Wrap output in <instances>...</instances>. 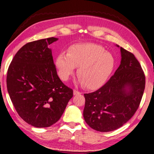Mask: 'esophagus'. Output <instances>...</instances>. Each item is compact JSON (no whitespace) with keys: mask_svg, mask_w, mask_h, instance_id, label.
Instances as JSON below:
<instances>
[{"mask_svg":"<svg viewBox=\"0 0 154 154\" xmlns=\"http://www.w3.org/2000/svg\"><path fill=\"white\" fill-rule=\"evenodd\" d=\"M80 91H78V90H76V89H74V95H79V94H80Z\"/></svg>","mask_w":154,"mask_h":154,"instance_id":"esophagus-1","label":"esophagus"}]
</instances>
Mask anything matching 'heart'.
Masks as SVG:
<instances>
[{"instance_id":"b5f03b06","label":"heart","mask_w":154,"mask_h":154,"mask_svg":"<svg viewBox=\"0 0 154 154\" xmlns=\"http://www.w3.org/2000/svg\"><path fill=\"white\" fill-rule=\"evenodd\" d=\"M55 65L61 79L67 81L74 72L76 66L80 82L89 89L103 85L111 74L115 66L114 56L103 46L93 43L74 45L67 54H59Z\"/></svg>"}]
</instances>
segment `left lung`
Wrapping results in <instances>:
<instances>
[{"label": "left lung", "instance_id": "8db88e82", "mask_svg": "<svg viewBox=\"0 0 154 154\" xmlns=\"http://www.w3.org/2000/svg\"><path fill=\"white\" fill-rule=\"evenodd\" d=\"M120 51V65L113 76L98 90L84 94L85 121L100 132L114 131L128 122L144 93L145 75L139 62L131 52L122 47Z\"/></svg>", "mask_w": 154, "mask_h": 154}]
</instances>
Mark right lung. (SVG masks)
Returning a JSON list of instances; mask_svg holds the SVG:
<instances>
[{
    "label": "right lung",
    "mask_w": 154,
    "mask_h": 154,
    "mask_svg": "<svg viewBox=\"0 0 154 154\" xmlns=\"http://www.w3.org/2000/svg\"><path fill=\"white\" fill-rule=\"evenodd\" d=\"M51 37L29 42L15 55L7 72V89L19 116L35 127H48L61 118L73 90L63 83L48 46Z\"/></svg>",
    "instance_id": "obj_1"
}]
</instances>
